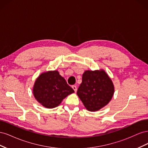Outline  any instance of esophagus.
<instances>
[{
	"instance_id": "esophagus-1",
	"label": "esophagus",
	"mask_w": 148,
	"mask_h": 148,
	"mask_svg": "<svg viewBox=\"0 0 148 148\" xmlns=\"http://www.w3.org/2000/svg\"><path fill=\"white\" fill-rule=\"evenodd\" d=\"M72 88L73 89V90L75 91V92H77V88L76 86H75V85H73V86H72Z\"/></svg>"
}]
</instances>
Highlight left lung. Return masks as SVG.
Masks as SVG:
<instances>
[{"instance_id":"obj_1","label":"left lung","mask_w":148,"mask_h":148,"mask_svg":"<svg viewBox=\"0 0 148 148\" xmlns=\"http://www.w3.org/2000/svg\"><path fill=\"white\" fill-rule=\"evenodd\" d=\"M114 92V84L104 70H86L83 74L77 95L86 109L94 112L108 104Z\"/></svg>"}]
</instances>
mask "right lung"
Listing matches in <instances>:
<instances>
[{
  "label": "right lung",
  "instance_id": "obj_1",
  "mask_svg": "<svg viewBox=\"0 0 148 148\" xmlns=\"http://www.w3.org/2000/svg\"><path fill=\"white\" fill-rule=\"evenodd\" d=\"M33 95L40 104L48 109L57 107L74 90L59 75V71H49L40 75L35 81Z\"/></svg>",
  "mask_w": 148,
  "mask_h": 148
}]
</instances>
